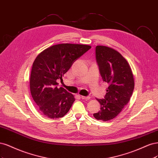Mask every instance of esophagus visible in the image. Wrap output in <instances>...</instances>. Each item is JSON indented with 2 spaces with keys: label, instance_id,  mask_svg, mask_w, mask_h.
<instances>
[{
  "label": "esophagus",
  "instance_id": "1",
  "mask_svg": "<svg viewBox=\"0 0 158 158\" xmlns=\"http://www.w3.org/2000/svg\"><path fill=\"white\" fill-rule=\"evenodd\" d=\"M81 98L83 100H89L90 99V96H81Z\"/></svg>",
  "mask_w": 158,
  "mask_h": 158
}]
</instances>
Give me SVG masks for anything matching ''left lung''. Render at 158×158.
<instances>
[{
    "mask_svg": "<svg viewBox=\"0 0 158 158\" xmlns=\"http://www.w3.org/2000/svg\"><path fill=\"white\" fill-rule=\"evenodd\" d=\"M95 54L102 78L108 86L104 98L96 99L100 110L93 115L97 120L107 121L115 118L129 102L134 90V78L127 61L115 50L96 46Z\"/></svg>",
    "mask_w": 158,
    "mask_h": 158,
    "instance_id": "1",
    "label": "left lung"
}]
</instances>
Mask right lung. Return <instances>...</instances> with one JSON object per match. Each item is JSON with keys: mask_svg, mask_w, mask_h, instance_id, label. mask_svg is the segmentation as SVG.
<instances>
[{"mask_svg": "<svg viewBox=\"0 0 158 158\" xmlns=\"http://www.w3.org/2000/svg\"><path fill=\"white\" fill-rule=\"evenodd\" d=\"M90 46L78 44H59L40 53L33 64L30 77V90L39 111L50 119L62 118L75 101L72 94L57 81L62 77Z\"/></svg>", "mask_w": 158, "mask_h": 158, "instance_id": "right-lung-1", "label": "right lung"}]
</instances>
